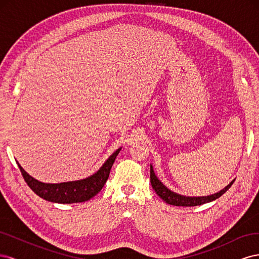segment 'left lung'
Here are the masks:
<instances>
[{"label": "left lung", "instance_id": "8db88e82", "mask_svg": "<svg viewBox=\"0 0 259 259\" xmlns=\"http://www.w3.org/2000/svg\"><path fill=\"white\" fill-rule=\"evenodd\" d=\"M150 182H151L153 190L156 192V194H158L163 201H165L167 204L175 205V206H197V205L204 204V203L211 202L218 199L219 197H222V195L232 186L234 180H232L228 186L225 187L223 190H221L217 193L207 195V197H185V195H180L178 193L170 191L168 188L164 186L158 179V177L155 176L152 165H150Z\"/></svg>", "mask_w": 259, "mask_h": 259}]
</instances>
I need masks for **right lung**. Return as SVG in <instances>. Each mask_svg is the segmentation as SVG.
I'll return each mask as SVG.
<instances>
[{
  "label": "right lung",
  "mask_w": 259,
  "mask_h": 259,
  "mask_svg": "<svg viewBox=\"0 0 259 259\" xmlns=\"http://www.w3.org/2000/svg\"><path fill=\"white\" fill-rule=\"evenodd\" d=\"M121 151V148L114 151L109 159L103 164L95 174L92 176L75 180V182L60 183V184H45L31 177L17 162L21 175L28 186L32 189L38 197L54 203H62V204H71V203H80L89 201L103 189L107 179L110 174L111 167L115 161L116 155Z\"/></svg>",
  "instance_id": "obj_1"
}]
</instances>
